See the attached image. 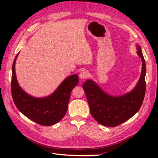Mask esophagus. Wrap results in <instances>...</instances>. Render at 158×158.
<instances>
[{"instance_id":"esophagus-1","label":"esophagus","mask_w":158,"mask_h":158,"mask_svg":"<svg viewBox=\"0 0 158 158\" xmlns=\"http://www.w3.org/2000/svg\"><path fill=\"white\" fill-rule=\"evenodd\" d=\"M89 73L86 71V70H83L79 74V78L81 79H85L87 77H88Z\"/></svg>"}]
</instances>
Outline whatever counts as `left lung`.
<instances>
[{"label":"left lung","mask_w":158,"mask_h":158,"mask_svg":"<svg viewBox=\"0 0 158 158\" xmlns=\"http://www.w3.org/2000/svg\"><path fill=\"white\" fill-rule=\"evenodd\" d=\"M137 54L142 60V71L136 87L120 96L105 92L95 82L88 79L83 84L92 117L99 123L115 127L125 122L139 111L145 94L146 66L141 48L137 45Z\"/></svg>","instance_id":"obj_1"}]
</instances>
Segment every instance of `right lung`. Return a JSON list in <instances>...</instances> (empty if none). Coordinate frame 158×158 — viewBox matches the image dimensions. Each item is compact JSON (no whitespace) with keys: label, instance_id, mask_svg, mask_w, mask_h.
<instances>
[{"label":"right lung","instance_id":"1","mask_svg":"<svg viewBox=\"0 0 158 158\" xmlns=\"http://www.w3.org/2000/svg\"><path fill=\"white\" fill-rule=\"evenodd\" d=\"M16 55L12 66L11 94L17 108L23 115L40 125L49 126L61 120L68 109L72 89L78 84L77 75L64 80L56 91L45 98H36L28 94L20 88L15 75Z\"/></svg>","mask_w":158,"mask_h":158}]
</instances>
